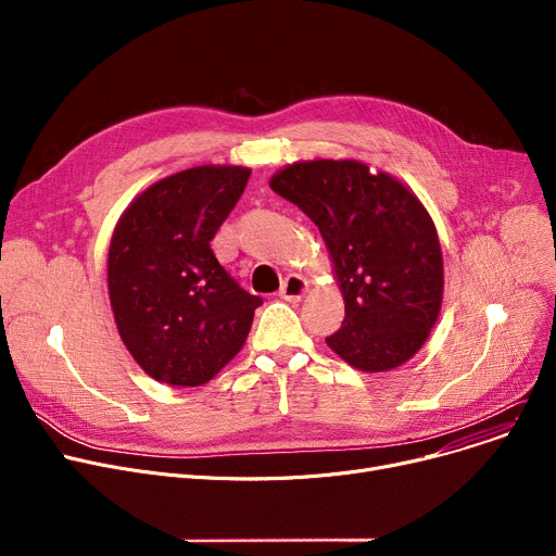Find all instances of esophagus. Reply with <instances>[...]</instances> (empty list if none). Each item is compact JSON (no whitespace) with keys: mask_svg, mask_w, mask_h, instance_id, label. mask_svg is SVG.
Masks as SVG:
<instances>
[{"mask_svg":"<svg viewBox=\"0 0 556 556\" xmlns=\"http://www.w3.org/2000/svg\"><path fill=\"white\" fill-rule=\"evenodd\" d=\"M306 293H308V281L302 275H298V273H290L283 279L281 290H279V295L283 300H288V302H300Z\"/></svg>","mask_w":556,"mask_h":556,"instance_id":"1","label":"esophagus"}]
</instances>
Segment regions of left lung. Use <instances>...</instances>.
<instances>
[{
    "label": "left lung",
    "mask_w": 556,
    "mask_h": 556,
    "mask_svg": "<svg viewBox=\"0 0 556 556\" xmlns=\"http://www.w3.org/2000/svg\"><path fill=\"white\" fill-rule=\"evenodd\" d=\"M270 189L317 225L333 261L344 319L327 344L367 374L410 361L444 300L442 245L421 200L356 160L288 164Z\"/></svg>",
    "instance_id": "left-lung-1"
}]
</instances>
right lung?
<instances>
[{
  "label": "right lung",
  "instance_id": "add662e5",
  "mask_svg": "<svg viewBox=\"0 0 556 556\" xmlns=\"http://www.w3.org/2000/svg\"><path fill=\"white\" fill-rule=\"evenodd\" d=\"M250 173L229 164L173 173L116 220L108 252L116 331L160 383H210L241 352L263 304L227 275L210 245Z\"/></svg>",
  "mask_w": 556,
  "mask_h": 556
}]
</instances>
